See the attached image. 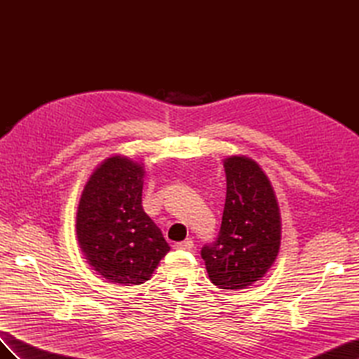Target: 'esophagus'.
Wrapping results in <instances>:
<instances>
[{
  "label": "esophagus",
  "instance_id": "1",
  "mask_svg": "<svg viewBox=\"0 0 359 359\" xmlns=\"http://www.w3.org/2000/svg\"><path fill=\"white\" fill-rule=\"evenodd\" d=\"M193 245H194L193 241L187 240V241H181V243L173 244V248H177V250H191Z\"/></svg>",
  "mask_w": 359,
  "mask_h": 359
}]
</instances>
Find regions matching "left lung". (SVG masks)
Returning a JSON list of instances; mask_svg holds the SVG:
<instances>
[{
	"instance_id": "8db88e82",
	"label": "left lung",
	"mask_w": 359,
	"mask_h": 359,
	"mask_svg": "<svg viewBox=\"0 0 359 359\" xmlns=\"http://www.w3.org/2000/svg\"><path fill=\"white\" fill-rule=\"evenodd\" d=\"M226 202L220 232L201 250L210 280L220 289H245L273 266L280 250L277 198L257 163L227 157Z\"/></svg>"
}]
</instances>
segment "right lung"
<instances>
[{
    "label": "right lung",
    "mask_w": 359,
    "mask_h": 359,
    "mask_svg": "<svg viewBox=\"0 0 359 359\" xmlns=\"http://www.w3.org/2000/svg\"><path fill=\"white\" fill-rule=\"evenodd\" d=\"M145 170L127 157L106 158L86 181L76 233L86 262L103 278L142 285L170 250L142 208Z\"/></svg>",
    "instance_id": "right-lung-1"
}]
</instances>
